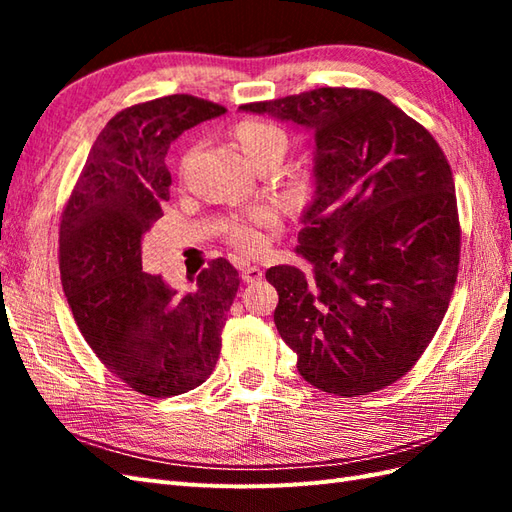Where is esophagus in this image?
Wrapping results in <instances>:
<instances>
[{
    "mask_svg": "<svg viewBox=\"0 0 512 512\" xmlns=\"http://www.w3.org/2000/svg\"><path fill=\"white\" fill-rule=\"evenodd\" d=\"M239 273H242V279L246 284H255V281L262 279V268L255 264H242L239 266Z\"/></svg>",
    "mask_w": 512,
    "mask_h": 512,
    "instance_id": "esophagus-1",
    "label": "esophagus"
}]
</instances>
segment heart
<instances>
[{
  "mask_svg": "<svg viewBox=\"0 0 512 512\" xmlns=\"http://www.w3.org/2000/svg\"><path fill=\"white\" fill-rule=\"evenodd\" d=\"M233 136L237 140L239 149L246 156L250 165H257L266 158H284L286 147H288V138L286 132L275 123L268 121H259V118H244L233 127ZM193 156V149L184 151V156L180 160V169L184 171L189 167ZM277 222V213L268 206H257V209L248 211L244 217H235L226 224V235L235 246L242 250H259L264 246V228L273 226Z\"/></svg>",
  "mask_w": 512,
  "mask_h": 512,
  "instance_id": "obj_1",
  "label": "heart"
}]
</instances>
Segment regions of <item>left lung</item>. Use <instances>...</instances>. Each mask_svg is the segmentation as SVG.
<instances>
[{"instance_id": "1", "label": "left lung", "mask_w": 512, "mask_h": 512, "mask_svg": "<svg viewBox=\"0 0 512 512\" xmlns=\"http://www.w3.org/2000/svg\"><path fill=\"white\" fill-rule=\"evenodd\" d=\"M314 138L312 202L295 266L268 268L275 325L299 374L336 396L378 391L416 365L460 264L453 173L433 136L372 90L319 88L248 103Z\"/></svg>"}]
</instances>
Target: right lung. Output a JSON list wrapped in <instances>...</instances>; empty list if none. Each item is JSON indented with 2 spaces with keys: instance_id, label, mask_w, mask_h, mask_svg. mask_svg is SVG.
<instances>
[{
  "instance_id": "add662e5",
  "label": "right lung",
  "mask_w": 512,
  "mask_h": 512,
  "mask_svg": "<svg viewBox=\"0 0 512 512\" xmlns=\"http://www.w3.org/2000/svg\"><path fill=\"white\" fill-rule=\"evenodd\" d=\"M226 110L189 94L132 105L105 125L61 217V284L83 339L134 391L167 398L202 385L220 358L237 270L213 259L178 295L143 270L140 244L162 217L165 156L187 129Z\"/></svg>"
}]
</instances>
